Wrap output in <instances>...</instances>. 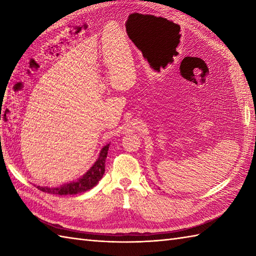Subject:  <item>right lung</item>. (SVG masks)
Segmentation results:
<instances>
[{"label":"right lung","instance_id":"1","mask_svg":"<svg viewBox=\"0 0 256 256\" xmlns=\"http://www.w3.org/2000/svg\"><path fill=\"white\" fill-rule=\"evenodd\" d=\"M108 146L110 144H106L103 146L99 157L94 162V164L90 167V170L86 172L84 176L78 178L77 180L64 184L59 187H40L37 186V188L42 190V192L52 194H60V196H67V194H77L80 192H86L89 189L94 188L96 184L99 182L100 179L103 177V174L106 170V160L108 150Z\"/></svg>","mask_w":256,"mask_h":256}]
</instances>
